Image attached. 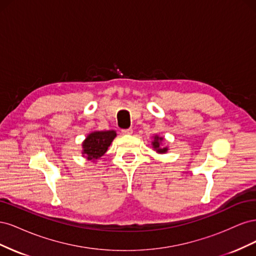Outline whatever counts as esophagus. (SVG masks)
Segmentation results:
<instances>
[{
  "label": "esophagus",
  "mask_w": 256,
  "mask_h": 256,
  "mask_svg": "<svg viewBox=\"0 0 256 256\" xmlns=\"http://www.w3.org/2000/svg\"><path fill=\"white\" fill-rule=\"evenodd\" d=\"M122 134H125V136H129V134H132V129H131V128H128V129H122Z\"/></svg>",
  "instance_id": "esophagus-1"
}]
</instances>
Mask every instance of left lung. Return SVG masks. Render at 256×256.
Listing matches in <instances>:
<instances>
[{
  "label": "left lung",
  "instance_id": "1",
  "mask_svg": "<svg viewBox=\"0 0 256 256\" xmlns=\"http://www.w3.org/2000/svg\"><path fill=\"white\" fill-rule=\"evenodd\" d=\"M164 140V138H159V136H154V142H152V147L154 150H156L158 152H166V150H168V148L166 147H160V142Z\"/></svg>",
  "mask_w": 256,
  "mask_h": 256
}]
</instances>
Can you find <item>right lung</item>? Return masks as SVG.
I'll return each mask as SVG.
<instances>
[{"mask_svg":"<svg viewBox=\"0 0 256 256\" xmlns=\"http://www.w3.org/2000/svg\"><path fill=\"white\" fill-rule=\"evenodd\" d=\"M116 136V132L113 130L109 131H96L88 136L83 142V154L88 160L95 161L99 159L108 150V147L112 143Z\"/></svg>","mask_w":256,"mask_h":256,"instance_id":"right-lung-1","label":"right lung"}]
</instances>
